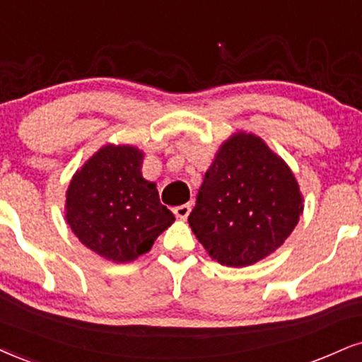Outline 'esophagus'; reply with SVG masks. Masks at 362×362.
<instances>
[{
	"label": "esophagus",
	"instance_id": "esophagus-1",
	"mask_svg": "<svg viewBox=\"0 0 362 362\" xmlns=\"http://www.w3.org/2000/svg\"><path fill=\"white\" fill-rule=\"evenodd\" d=\"M174 215L177 218H181V220H185V218H188L189 211H191V204H181V206H176L173 209Z\"/></svg>",
	"mask_w": 362,
	"mask_h": 362
}]
</instances>
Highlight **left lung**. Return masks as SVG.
I'll return each instance as SVG.
<instances>
[{"instance_id": "obj_1", "label": "left lung", "mask_w": 362, "mask_h": 362, "mask_svg": "<svg viewBox=\"0 0 362 362\" xmlns=\"http://www.w3.org/2000/svg\"><path fill=\"white\" fill-rule=\"evenodd\" d=\"M302 209L287 164L260 137L240 132L218 151L188 221L209 257L226 267H247L287 240Z\"/></svg>"}]
</instances>
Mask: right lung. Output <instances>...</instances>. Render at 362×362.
Wrapping results in <instances>:
<instances>
[{
	"mask_svg": "<svg viewBox=\"0 0 362 362\" xmlns=\"http://www.w3.org/2000/svg\"><path fill=\"white\" fill-rule=\"evenodd\" d=\"M142 158L131 146L102 147L66 189V223L80 242L107 260L124 263L149 252L174 221L154 182L142 177Z\"/></svg>",
	"mask_w": 362,
	"mask_h": 362,
	"instance_id": "1",
	"label": "right lung"
}]
</instances>
